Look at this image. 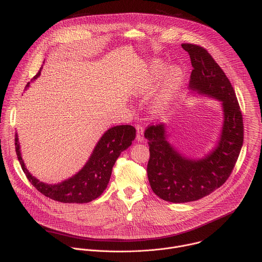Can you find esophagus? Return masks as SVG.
Returning a JSON list of instances; mask_svg holds the SVG:
<instances>
[{"label":"esophagus","mask_w":262,"mask_h":262,"mask_svg":"<svg viewBox=\"0 0 262 262\" xmlns=\"http://www.w3.org/2000/svg\"><path fill=\"white\" fill-rule=\"evenodd\" d=\"M137 141L138 142H144L145 141V137H144V127L142 125H137Z\"/></svg>","instance_id":"obj_1"}]
</instances>
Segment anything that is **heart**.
Instances as JSON below:
<instances>
[{"instance_id":"b5f03b06","label":"heart","mask_w":262,"mask_h":262,"mask_svg":"<svg viewBox=\"0 0 262 262\" xmlns=\"http://www.w3.org/2000/svg\"><path fill=\"white\" fill-rule=\"evenodd\" d=\"M167 70V64L161 61L154 63L150 66V68H149V71L146 73L144 81L139 85L137 92L139 94H146L148 92H150L154 89L156 83L164 76ZM183 80L184 71L182 70V68L174 66L169 70L167 77L165 78L152 102V110L155 113H164V112L170 106V104L176 97L178 91L180 90Z\"/></svg>"}]
</instances>
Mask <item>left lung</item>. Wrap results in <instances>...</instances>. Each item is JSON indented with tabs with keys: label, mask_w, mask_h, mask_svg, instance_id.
<instances>
[{
	"label": "left lung",
	"mask_w": 262,
	"mask_h": 262,
	"mask_svg": "<svg viewBox=\"0 0 262 262\" xmlns=\"http://www.w3.org/2000/svg\"><path fill=\"white\" fill-rule=\"evenodd\" d=\"M193 70L191 93L221 102L223 121L217 141L202 158L185 156L170 142L165 123L145 130L150 159L147 175L156 195L165 201L184 203L199 200L225 182L230 176L244 142V124L233 87L222 68L199 46L183 43Z\"/></svg>",
	"instance_id": "obj_1"
}]
</instances>
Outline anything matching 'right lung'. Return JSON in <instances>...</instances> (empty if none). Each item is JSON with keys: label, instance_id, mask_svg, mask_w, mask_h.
I'll use <instances>...</instances> for the list:
<instances>
[{"label": "right lung", "instance_id": "right-lung-1", "mask_svg": "<svg viewBox=\"0 0 262 262\" xmlns=\"http://www.w3.org/2000/svg\"><path fill=\"white\" fill-rule=\"evenodd\" d=\"M42 68L41 66L31 82L40 76ZM29 87L30 83L27 84L26 89ZM135 138L136 128L132 125L110 127L96 143L83 168L58 183L43 182L29 172L21 158L17 133L15 134V151L27 178L41 194L63 203H88L98 198L106 189L115 162L121 152L132 145Z\"/></svg>", "mask_w": 262, "mask_h": 262}]
</instances>
